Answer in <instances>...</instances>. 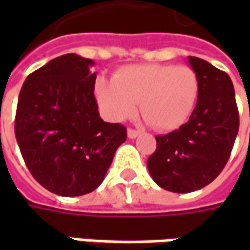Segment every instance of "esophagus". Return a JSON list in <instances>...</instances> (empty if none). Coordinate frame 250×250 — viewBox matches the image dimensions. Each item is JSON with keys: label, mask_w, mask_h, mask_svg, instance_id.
Returning <instances> with one entry per match:
<instances>
[{"label": "esophagus", "mask_w": 250, "mask_h": 250, "mask_svg": "<svg viewBox=\"0 0 250 250\" xmlns=\"http://www.w3.org/2000/svg\"><path fill=\"white\" fill-rule=\"evenodd\" d=\"M139 134H141L139 131L132 130V128H128V131H127V135H128V138H130V139H135L136 136L139 135Z\"/></svg>", "instance_id": "34e87169"}]
</instances>
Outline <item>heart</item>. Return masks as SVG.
<instances>
[{
	"instance_id": "heart-1",
	"label": "heart",
	"mask_w": 250,
	"mask_h": 250,
	"mask_svg": "<svg viewBox=\"0 0 250 250\" xmlns=\"http://www.w3.org/2000/svg\"><path fill=\"white\" fill-rule=\"evenodd\" d=\"M99 107L107 119L122 122L135 114L159 131L178 128L188 119L199 95V77L190 66L145 64L120 68L114 80L95 84Z\"/></svg>"
}]
</instances>
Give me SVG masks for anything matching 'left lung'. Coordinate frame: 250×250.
Segmentation results:
<instances>
[{
	"label": "left lung",
	"mask_w": 250,
	"mask_h": 250,
	"mask_svg": "<svg viewBox=\"0 0 250 250\" xmlns=\"http://www.w3.org/2000/svg\"><path fill=\"white\" fill-rule=\"evenodd\" d=\"M188 64L199 77L195 108L178 130L155 136L157 150L147 159L155 184L173 193L195 191L220 175L240 125L229 75L198 57Z\"/></svg>",
	"instance_id": "obj_1"
}]
</instances>
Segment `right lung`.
<instances>
[{
	"mask_svg": "<svg viewBox=\"0 0 250 250\" xmlns=\"http://www.w3.org/2000/svg\"><path fill=\"white\" fill-rule=\"evenodd\" d=\"M92 65L62 55L32 72L20 91L14 134L21 155L33 178L62 197L99 188L127 139L125 125L99 115Z\"/></svg>",
	"mask_w": 250,
	"mask_h": 250,
	"instance_id": "add662e5",
	"label": "right lung"
}]
</instances>
